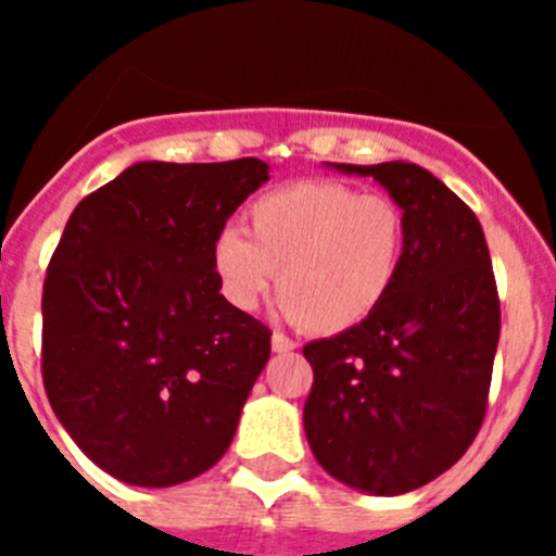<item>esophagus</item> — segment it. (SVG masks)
Masks as SVG:
<instances>
[{
	"label": "esophagus",
	"mask_w": 556,
	"mask_h": 556,
	"mask_svg": "<svg viewBox=\"0 0 556 556\" xmlns=\"http://www.w3.org/2000/svg\"><path fill=\"white\" fill-rule=\"evenodd\" d=\"M294 348H298L294 345V339H289L287 333H278V331L273 333V351L275 353H292Z\"/></svg>",
	"instance_id": "obj_1"
}]
</instances>
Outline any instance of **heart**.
<instances>
[{
    "instance_id": "b5f03b06",
    "label": "heart",
    "mask_w": 556,
    "mask_h": 556,
    "mask_svg": "<svg viewBox=\"0 0 556 556\" xmlns=\"http://www.w3.org/2000/svg\"><path fill=\"white\" fill-rule=\"evenodd\" d=\"M248 233L225 228L211 248L225 298L253 312L278 283L289 320L326 337L370 320L409 253L404 205L342 180H292L264 191L248 208Z\"/></svg>"
}]
</instances>
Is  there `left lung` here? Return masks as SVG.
I'll list each match as a JSON object with an SVG mask.
<instances>
[{
    "label": "left lung",
    "mask_w": 556,
    "mask_h": 556,
    "mask_svg": "<svg viewBox=\"0 0 556 556\" xmlns=\"http://www.w3.org/2000/svg\"><path fill=\"white\" fill-rule=\"evenodd\" d=\"M337 169L372 175L404 205L409 253L370 320L303 348L314 370L303 429L333 479L401 495L445 473L479 434L498 289L479 219L429 169L404 161Z\"/></svg>",
    "instance_id": "obj_1"
}]
</instances>
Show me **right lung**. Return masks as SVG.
Segmentation results:
<instances>
[{"mask_svg":"<svg viewBox=\"0 0 556 556\" xmlns=\"http://www.w3.org/2000/svg\"><path fill=\"white\" fill-rule=\"evenodd\" d=\"M267 164H132L72 211L43 278L41 376L83 454L113 479L172 488L217 465L269 358L211 264Z\"/></svg>","mask_w":556,"mask_h":556,"instance_id":"1","label":"right lung"}]
</instances>
